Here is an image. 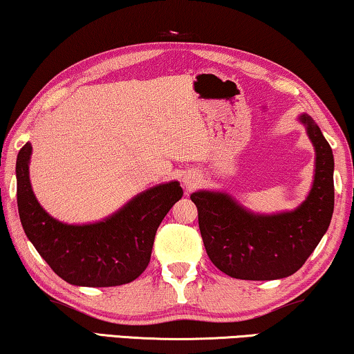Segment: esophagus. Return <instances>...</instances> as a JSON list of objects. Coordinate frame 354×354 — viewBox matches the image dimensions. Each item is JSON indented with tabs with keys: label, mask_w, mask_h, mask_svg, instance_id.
I'll list each match as a JSON object with an SVG mask.
<instances>
[{
	"label": "esophagus",
	"mask_w": 354,
	"mask_h": 354,
	"mask_svg": "<svg viewBox=\"0 0 354 354\" xmlns=\"http://www.w3.org/2000/svg\"><path fill=\"white\" fill-rule=\"evenodd\" d=\"M197 183H198V179L194 175L184 176V186H186V189H194L195 186H197Z\"/></svg>",
	"instance_id": "34e87169"
}]
</instances>
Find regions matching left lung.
Listing matches in <instances>:
<instances>
[{"label":"left lung","instance_id":"obj_1","mask_svg":"<svg viewBox=\"0 0 354 354\" xmlns=\"http://www.w3.org/2000/svg\"><path fill=\"white\" fill-rule=\"evenodd\" d=\"M316 152L315 179L305 202L294 211L254 214L227 194L191 195L207 254L225 275L266 281L292 275L323 239L334 213V156L319 127L300 115Z\"/></svg>","mask_w":354,"mask_h":354}]
</instances>
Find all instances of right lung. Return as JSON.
I'll return each instance as SVG.
<instances>
[{
    "label": "right lung",
    "instance_id": "obj_1",
    "mask_svg": "<svg viewBox=\"0 0 354 354\" xmlns=\"http://www.w3.org/2000/svg\"><path fill=\"white\" fill-rule=\"evenodd\" d=\"M31 145L19 151L17 207L20 223L49 267L75 286H120L138 278L151 261L156 232L179 198L178 181L147 189L118 213L93 224L73 225L52 218L36 200L30 184Z\"/></svg>",
    "mask_w": 354,
    "mask_h": 354
}]
</instances>
